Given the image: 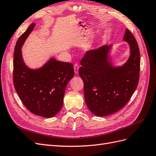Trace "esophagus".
Wrapping results in <instances>:
<instances>
[{
  "instance_id": "obj_1",
  "label": "esophagus",
  "mask_w": 156,
  "mask_h": 156,
  "mask_svg": "<svg viewBox=\"0 0 156 156\" xmlns=\"http://www.w3.org/2000/svg\"><path fill=\"white\" fill-rule=\"evenodd\" d=\"M78 69H79V66L78 64H74V71L75 74H78Z\"/></svg>"
}]
</instances>
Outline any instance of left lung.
<instances>
[{
    "instance_id": "8db88e82",
    "label": "left lung",
    "mask_w": 156,
    "mask_h": 156,
    "mask_svg": "<svg viewBox=\"0 0 156 156\" xmlns=\"http://www.w3.org/2000/svg\"><path fill=\"white\" fill-rule=\"evenodd\" d=\"M123 41L130 47L129 59L114 66L109 57L112 45L87 51L78 73L84 84L85 103L97 116H106L122 108L134 93L140 78V54L136 40L126 29Z\"/></svg>"
}]
</instances>
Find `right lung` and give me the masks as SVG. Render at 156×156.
Listing matches in <instances>:
<instances>
[{
    "mask_svg": "<svg viewBox=\"0 0 156 156\" xmlns=\"http://www.w3.org/2000/svg\"><path fill=\"white\" fill-rule=\"evenodd\" d=\"M35 26L31 24L17 40L13 60V83L23 104L31 112L52 118L62 107L66 86L73 78V65L51 58L40 68L28 67L22 47Z\"/></svg>",
    "mask_w": 156,
    "mask_h": 156,
    "instance_id": "add662e5",
    "label": "right lung"
}]
</instances>
